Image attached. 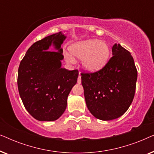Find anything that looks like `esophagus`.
Returning <instances> with one entry per match:
<instances>
[{
	"mask_svg": "<svg viewBox=\"0 0 154 154\" xmlns=\"http://www.w3.org/2000/svg\"><path fill=\"white\" fill-rule=\"evenodd\" d=\"M77 82H78V83H79V84L81 83V73H79V78H78Z\"/></svg>",
	"mask_w": 154,
	"mask_h": 154,
	"instance_id": "34e87169",
	"label": "esophagus"
}]
</instances>
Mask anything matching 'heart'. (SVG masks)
Wrapping results in <instances>:
<instances>
[{"label": "heart", "instance_id": "b5f03b06", "mask_svg": "<svg viewBox=\"0 0 154 154\" xmlns=\"http://www.w3.org/2000/svg\"><path fill=\"white\" fill-rule=\"evenodd\" d=\"M69 51L73 57L83 59L82 64L87 71H94L102 69L108 62L110 49L104 42L99 40H88L75 43L69 47ZM66 60L69 63L75 62L71 54H65Z\"/></svg>", "mask_w": 154, "mask_h": 154}]
</instances>
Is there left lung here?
<instances>
[{"instance_id": "left-lung-1", "label": "left lung", "mask_w": 154, "mask_h": 154, "mask_svg": "<svg viewBox=\"0 0 154 154\" xmlns=\"http://www.w3.org/2000/svg\"><path fill=\"white\" fill-rule=\"evenodd\" d=\"M113 56L96 72L82 73L86 105L97 119L111 121L126 112L133 100L137 71L129 51L116 43Z\"/></svg>"}]
</instances>
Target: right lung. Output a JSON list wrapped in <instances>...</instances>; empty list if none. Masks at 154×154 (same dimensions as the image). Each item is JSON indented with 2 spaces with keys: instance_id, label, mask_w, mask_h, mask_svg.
<instances>
[{
  "instance_id": "add662e5",
  "label": "right lung",
  "mask_w": 154,
  "mask_h": 154,
  "mask_svg": "<svg viewBox=\"0 0 154 154\" xmlns=\"http://www.w3.org/2000/svg\"><path fill=\"white\" fill-rule=\"evenodd\" d=\"M66 38L62 32L48 35L29 48L18 69L17 86L27 111L35 119L53 121L64 112L67 97L79 76V71L61 67ZM53 45L57 51H50Z\"/></svg>"
}]
</instances>
